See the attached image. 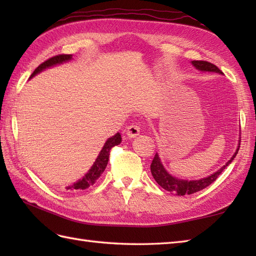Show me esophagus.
<instances>
[{
	"instance_id": "34e87169",
	"label": "esophagus",
	"mask_w": 256,
	"mask_h": 256,
	"mask_svg": "<svg viewBox=\"0 0 256 256\" xmlns=\"http://www.w3.org/2000/svg\"><path fill=\"white\" fill-rule=\"evenodd\" d=\"M140 125L136 123H133L126 128V135L128 138H135L140 134Z\"/></svg>"
}]
</instances>
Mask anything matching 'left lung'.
<instances>
[{"label":"left lung","instance_id":"8db88e82","mask_svg":"<svg viewBox=\"0 0 256 256\" xmlns=\"http://www.w3.org/2000/svg\"><path fill=\"white\" fill-rule=\"evenodd\" d=\"M192 64L198 70H201V72H214L218 74H222L221 70L216 67V64H211L209 62L194 60ZM238 148H240V146H238V150L234 153V155L231 157V160L228 162L224 167H221L218 172L212 174L211 176L206 177V178L199 179V180H189L188 182V180H182V179H177L175 177H172L164 170V167H162L160 160L158 157V154H156L154 156L153 162H152V164H150V172H152V175H153L156 182L162 188L167 190V192L176 194L177 196L192 194L200 192V190L204 189L206 187H208L209 184L214 182L216 179L219 177L220 174L226 170V167L229 166L230 162L234 160V157L236 156L238 152Z\"/></svg>","mask_w":256,"mask_h":256}]
</instances>
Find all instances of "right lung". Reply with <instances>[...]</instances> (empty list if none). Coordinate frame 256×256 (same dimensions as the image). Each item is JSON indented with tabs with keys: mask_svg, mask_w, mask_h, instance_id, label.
<instances>
[{
	"mask_svg": "<svg viewBox=\"0 0 256 256\" xmlns=\"http://www.w3.org/2000/svg\"><path fill=\"white\" fill-rule=\"evenodd\" d=\"M72 57V55H64V54H62V55H57V56H54L50 59H47L46 62L40 64V66H38L34 70V72L32 74L30 78L34 77L36 74L40 72L42 70H44L48 67L55 66V64H62V62H64L67 60H70ZM121 140H122V138H121V135H120V133H116L114 136L108 138L106 140V143L104 144V146H103L102 150L100 152V155L98 156V158L96 160L94 166L91 167V170L86 174V176L81 179V180L74 182L72 186L69 187L68 189L84 190V189H86L88 187L92 186V184H94L98 180V178L101 176V174L104 172L106 167L108 165V157H110L111 148H114V146L118 145L120 143H121Z\"/></svg>",
	"mask_w": 256,
	"mask_h": 256,
	"instance_id": "obj_1",
	"label": "right lung"
}]
</instances>
